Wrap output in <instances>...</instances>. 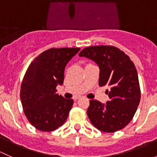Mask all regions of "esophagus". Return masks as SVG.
Segmentation results:
<instances>
[{"instance_id":"esophagus-1","label":"esophagus","mask_w":157,"mask_h":157,"mask_svg":"<svg viewBox=\"0 0 157 157\" xmlns=\"http://www.w3.org/2000/svg\"><path fill=\"white\" fill-rule=\"evenodd\" d=\"M80 96H75V97L74 98V100H77V99H80Z\"/></svg>"}]
</instances>
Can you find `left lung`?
Returning a JSON list of instances; mask_svg holds the SVG:
<instances>
[{"label":"left lung","mask_w":157,"mask_h":157,"mask_svg":"<svg viewBox=\"0 0 157 157\" xmlns=\"http://www.w3.org/2000/svg\"><path fill=\"white\" fill-rule=\"evenodd\" d=\"M98 64L99 85L109 86V100L105 104L90 101L87 115L99 131L115 132L125 127L134 117L140 100L138 75L133 61L115 46L97 45L85 48L79 54Z\"/></svg>","instance_id":"left-lung-1"}]
</instances>
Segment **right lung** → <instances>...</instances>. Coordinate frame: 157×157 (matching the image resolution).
Instances as JSON below:
<instances>
[{
	"mask_svg": "<svg viewBox=\"0 0 157 157\" xmlns=\"http://www.w3.org/2000/svg\"><path fill=\"white\" fill-rule=\"evenodd\" d=\"M80 48H50L29 64L20 88V99L30 124L42 131H52L67 120L74 100L56 93L64 83V69Z\"/></svg>",
	"mask_w": 157,
	"mask_h": 157,
	"instance_id": "1",
	"label": "right lung"
}]
</instances>
